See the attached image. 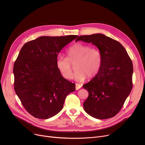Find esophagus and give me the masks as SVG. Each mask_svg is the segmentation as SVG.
<instances>
[{"label": "esophagus", "mask_w": 145, "mask_h": 145, "mask_svg": "<svg viewBox=\"0 0 145 145\" xmlns=\"http://www.w3.org/2000/svg\"><path fill=\"white\" fill-rule=\"evenodd\" d=\"M82 87V85L80 84H76L75 85V88L76 90H79V89H80Z\"/></svg>", "instance_id": "obj_1"}]
</instances>
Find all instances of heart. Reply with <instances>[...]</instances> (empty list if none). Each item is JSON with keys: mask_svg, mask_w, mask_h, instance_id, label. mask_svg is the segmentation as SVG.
Instances as JSON below:
<instances>
[{"mask_svg": "<svg viewBox=\"0 0 145 145\" xmlns=\"http://www.w3.org/2000/svg\"><path fill=\"white\" fill-rule=\"evenodd\" d=\"M67 57L59 56L56 66L62 76L68 80L73 78V68L75 63L74 79L78 82L84 81L87 77L92 78L98 73L102 63V55L96 48H90L88 45L76 43L66 51Z\"/></svg>", "mask_w": 145, "mask_h": 145, "instance_id": "1", "label": "heart"}]
</instances>
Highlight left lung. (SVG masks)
<instances>
[{
  "label": "left lung",
  "instance_id": "left-lung-1",
  "mask_svg": "<svg viewBox=\"0 0 145 145\" xmlns=\"http://www.w3.org/2000/svg\"><path fill=\"white\" fill-rule=\"evenodd\" d=\"M79 40L92 43L102 55V63L98 73L83 86L89 93L83 108L96 119L115 116L132 89V60L122 45L105 35L80 36L76 42Z\"/></svg>",
  "mask_w": 145,
  "mask_h": 145
}]
</instances>
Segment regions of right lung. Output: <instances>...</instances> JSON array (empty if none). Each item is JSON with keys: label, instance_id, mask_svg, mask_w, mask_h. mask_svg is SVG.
Here are the masks:
<instances>
[{"label": "right lung", "instance_id": "1", "mask_svg": "<svg viewBox=\"0 0 145 145\" xmlns=\"http://www.w3.org/2000/svg\"><path fill=\"white\" fill-rule=\"evenodd\" d=\"M78 36H40L26 43L13 66L15 92L35 118L47 119L63 109L75 83L65 79L56 66L60 50Z\"/></svg>", "mask_w": 145, "mask_h": 145}]
</instances>
